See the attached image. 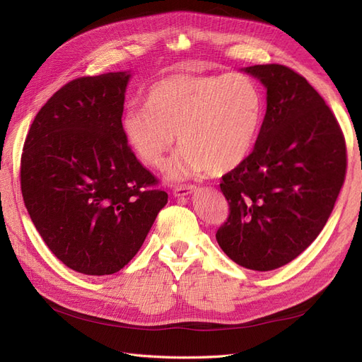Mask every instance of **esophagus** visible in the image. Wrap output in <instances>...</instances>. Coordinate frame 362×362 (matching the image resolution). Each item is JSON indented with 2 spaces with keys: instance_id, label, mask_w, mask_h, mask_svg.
<instances>
[{
  "instance_id": "1",
  "label": "esophagus",
  "mask_w": 362,
  "mask_h": 362,
  "mask_svg": "<svg viewBox=\"0 0 362 362\" xmlns=\"http://www.w3.org/2000/svg\"><path fill=\"white\" fill-rule=\"evenodd\" d=\"M196 190V185L192 184H180V185H173V194L175 196H185L192 192Z\"/></svg>"
}]
</instances>
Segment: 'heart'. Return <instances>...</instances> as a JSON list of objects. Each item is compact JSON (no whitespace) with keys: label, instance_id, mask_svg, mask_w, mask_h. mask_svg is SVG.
I'll return each instance as SVG.
<instances>
[{"label":"heart","instance_id":"obj_1","mask_svg":"<svg viewBox=\"0 0 362 362\" xmlns=\"http://www.w3.org/2000/svg\"><path fill=\"white\" fill-rule=\"evenodd\" d=\"M262 116L258 84L243 72L170 75L145 96V108H129L120 120L137 157L160 168L178 134L182 146L170 164L173 178L208 170H233L249 156Z\"/></svg>","mask_w":362,"mask_h":362}]
</instances>
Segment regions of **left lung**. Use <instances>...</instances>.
I'll return each instance as SVG.
<instances>
[{"label":"left lung","mask_w":362,"mask_h":362,"mask_svg":"<svg viewBox=\"0 0 362 362\" xmlns=\"http://www.w3.org/2000/svg\"><path fill=\"white\" fill-rule=\"evenodd\" d=\"M245 72L267 89V110L250 154L225 173L229 205L216 240L238 266L267 272L308 247L341 190L347 152L343 131L323 98L284 64Z\"/></svg>","instance_id":"obj_1"}]
</instances>
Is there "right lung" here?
<instances>
[{
	"label": "right lung",
	"mask_w": 362,
	"mask_h": 362,
	"mask_svg": "<svg viewBox=\"0 0 362 362\" xmlns=\"http://www.w3.org/2000/svg\"><path fill=\"white\" fill-rule=\"evenodd\" d=\"M127 72L64 84L30 127L21 192L43 242L84 275H113L144 245L168 193L124 137Z\"/></svg>",
	"instance_id": "1"
}]
</instances>
